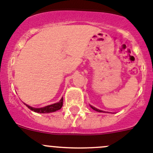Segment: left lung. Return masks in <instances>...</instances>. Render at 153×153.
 I'll list each match as a JSON object with an SVG mask.
<instances>
[{
  "label": "left lung",
  "instance_id": "obj_1",
  "mask_svg": "<svg viewBox=\"0 0 153 153\" xmlns=\"http://www.w3.org/2000/svg\"><path fill=\"white\" fill-rule=\"evenodd\" d=\"M90 106H91V108H92V109H94V110L97 111V112H103V111H102V110H100V109H97V108H95V107L93 106V105H90Z\"/></svg>",
  "mask_w": 153,
  "mask_h": 153
}]
</instances>
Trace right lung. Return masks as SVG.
I'll list each match as a JSON object with an SVG mask.
<instances>
[{
    "instance_id": "obj_1",
    "label": "right lung",
    "mask_w": 153,
    "mask_h": 153,
    "mask_svg": "<svg viewBox=\"0 0 153 153\" xmlns=\"http://www.w3.org/2000/svg\"><path fill=\"white\" fill-rule=\"evenodd\" d=\"M62 102H63V97L61 98L59 102L49 105H46L44 107H41V108H35V107L30 106V105H27L25 103L24 104L28 107V109H30L31 111H33L35 112H38V113H51V112H56V111L60 109L62 106Z\"/></svg>"
}]
</instances>
